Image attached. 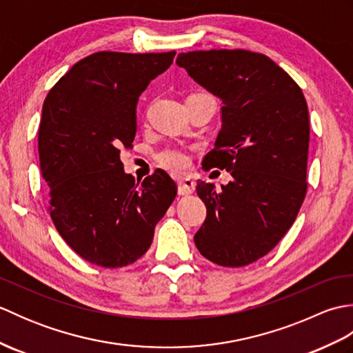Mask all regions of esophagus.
I'll return each mask as SVG.
<instances>
[{
	"instance_id": "obj_1",
	"label": "esophagus",
	"mask_w": 353,
	"mask_h": 353,
	"mask_svg": "<svg viewBox=\"0 0 353 353\" xmlns=\"http://www.w3.org/2000/svg\"><path fill=\"white\" fill-rule=\"evenodd\" d=\"M179 194L181 196H190V194L194 192L196 190V182H194V179L186 176V177H179Z\"/></svg>"
}]
</instances>
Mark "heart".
Returning <instances> with one entry per match:
<instances>
[{
    "mask_svg": "<svg viewBox=\"0 0 353 353\" xmlns=\"http://www.w3.org/2000/svg\"><path fill=\"white\" fill-rule=\"evenodd\" d=\"M157 162L172 171H183L190 167L191 154L185 147L171 145L157 153Z\"/></svg>",
    "mask_w": 353,
    "mask_h": 353,
    "instance_id": "obj_1",
    "label": "heart"
}]
</instances>
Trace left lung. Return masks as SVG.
<instances>
[{
	"instance_id": "1",
	"label": "left lung",
	"mask_w": 353,
	"mask_h": 353,
	"mask_svg": "<svg viewBox=\"0 0 353 353\" xmlns=\"http://www.w3.org/2000/svg\"><path fill=\"white\" fill-rule=\"evenodd\" d=\"M176 63L221 100V130L203 168L234 177L221 191L197 182L208 215L194 243L214 264H252L287 234L306 196L310 117L303 92L261 52L190 51Z\"/></svg>"
}]
</instances>
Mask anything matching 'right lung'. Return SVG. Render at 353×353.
Listing matches in <instances>:
<instances>
[{
	"label": "right lung",
	"instance_id": "right-lung-1",
	"mask_svg": "<svg viewBox=\"0 0 353 353\" xmlns=\"http://www.w3.org/2000/svg\"><path fill=\"white\" fill-rule=\"evenodd\" d=\"M174 56L94 52L43 101L37 148L48 211L66 244L91 264H133L176 199L177 185L163 170L137 182L119 159V148H130L137 133L139 95Z\"/></svg>",
	"mask_w": 353,
	"mask_h": 353
}]
</instances>
